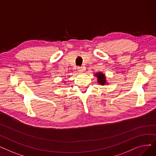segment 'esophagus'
<instances>
[{
  "instance_id": "34e87169",
  "label": "esophagus",
  "mask_w": 156,
  "mask_h": 156,
  "mask_svg": "<svg viewBox=\"0 0 156 156\" xmlns=\"http://www.w3.org/2000/svg\"><path fill=\"white\" fill-rule=\"evenodd\" d=\"M78 71L80 73H83L85 70H84V68L83 67H78Z\"/></svg>"
}]
</instances>
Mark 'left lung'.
Instances as JSON below:
<instances>
[{"label":"left lung","instance_id":"left-lung-1","mask_svg":"<svg viewBox=\"0 0 156 156\" xmlns=\"http://www.w3.org/2000/svg\"><path fill=\"white\" fill-rule=\"evenodd\" d=\"M95 76L97 77V83L99 84L102 85H108V81L107 80H106V76L105 75V74H104L101 71L97 72L95 73Z\"/></svg>","mask_w":156,"mask_h":156}]
</instances>
